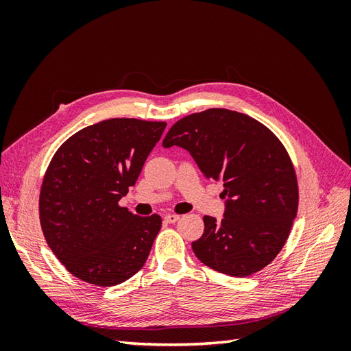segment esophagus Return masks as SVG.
<instances>
[{
    "label": "esophagus",
    "instance_id": "obj_1",
    "mask_svg": "<svg viewBox=\"0 0 351 351\" xmlns=\"http://www.w3.org/2000/svg\"><path fill=\"white\" fill-rule=\"evenodd\" d=\"M164 219H165L167 222H169V224H174V222H177V221L180 219V215H176V214H167V215L164 217Z\"/></svg>",
    "mask_w": 351,
    "mask_h": 351
}]
</instances>
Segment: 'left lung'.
Listing matches in <instances>:
<instances>
[{
  "label": "left lung",
  "mask_w": 351,
  "mask_h": 351,
  "mask_svg": "<svg viewBox=\"0 0 351 351\" xmlns=\"http://www.w3.org/2000/svg\"><path fill=\"white\" fill-rule=\"evenodd\" d=\"M162 146L183 147L208 180L224 186V218L204 217V234L192 243L197 259L231 277L271 263L299 206L294 167L278 137L246 114L210 108L178 120Z\"/></svg>",
  "instance_id": "obj_1"
}]
</instances>
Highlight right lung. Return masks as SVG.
<instances>
[{"instance_id": "add662e5", "label": "right lung", "mask_w": 351, "mask_h": 351, "mask_svg": "<svg viewBox=\"0 0 351 351\" xmlns=\"http://www.w3.org/2000/svg\"><path fill=\"white\" fill-rule=\"evenodd\" d=\"M165 125L110 119L74 133L52 156L39 195L40 227L74 277L112 287L142 269L161 217L134 215L119 200L134 186Z\"/></svg>"}]
</instances>
